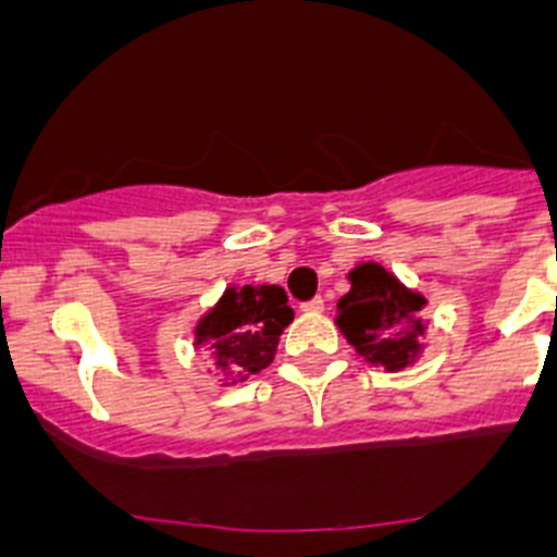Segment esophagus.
Returning <instances> with one entry per match:
<instances>
[{
	"label": "esophagus",
	"instance_id": "obj_1",
	"mask_svg": "<svg viewBox=\"0 0 557 557\" xmlns=\"http://www.w3.org/2000/svg\"><path fill=\"white\" fill-rule=\"evenodd\" d=\"M302 308L310 310V313H321V310H324V299H321V296H313V299H310V302H305Z\"/></svg>",
	"mask_w": 557,
	"mask_h": 557
}]
</instances>
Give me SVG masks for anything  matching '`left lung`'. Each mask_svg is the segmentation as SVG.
Segmentation results:
<instances>
[{"label": "left lung", "mask_w": 557, "mask_h": 557, "mask_svg": "<svg viewBox=\"0 0 557 557\" xmlns=\"http://www.w3.org/2000/svg\"><path fill=\"white\" fill-rule=\"evenodd\" d=\"M349 294L337 299V330L357 355L384 371L412 366L423 351L425 296L407 288L379 263H360L349 272Z\"/></svg>", "instance_id": "8db88e82"}]
</instances>
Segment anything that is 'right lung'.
I'll use <instances>...</instances> for the list:
<instances>
[{
	"label": "right lung",
	"mask_w": 557,
	"mask_h": 557,
	"mask_svg": "<svg viewBox=\"0 0 557 557\" xmlns=\"http://www.w3.org/2000/svg\"><path fill=\"white\" fill-rule=\"evenodd\" d=\"M294 321L280 285H231L195 326V346H206L214 366L236 384L269 368L277 341Z\"/></svg>",
	"instance_id": "add662e5"
}]
</instances>
